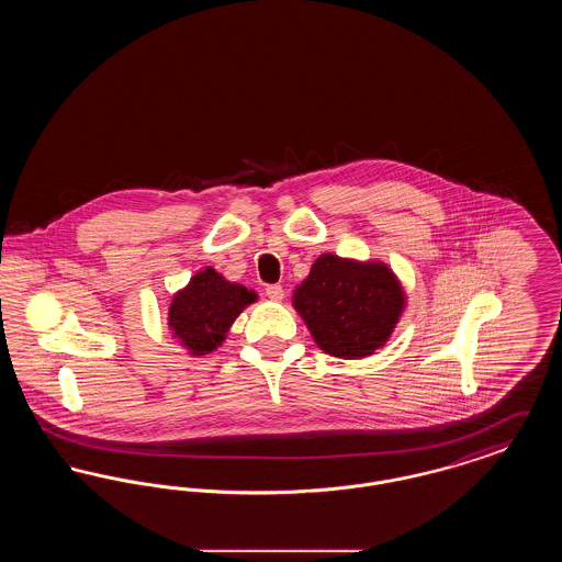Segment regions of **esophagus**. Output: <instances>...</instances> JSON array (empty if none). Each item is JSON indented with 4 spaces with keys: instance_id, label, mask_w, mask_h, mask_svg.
I'll use <instances>...</instances> for the list:
<instances>
[{
    "instance_id": "esophagus-1",
    "label": "esophagus",
    "mask_w": 562,
    "mask_h": 562,
    "mask_svg": "<svg viewBox=\"0 0 562 562\" xmlns=\"http://www.w3.org/2000/svg\"><path fill=\"white\" fill-rule=\"evenodd\" d=\"M266 294H268L271 301H282L284 299V289L280 284H269L268 289H266Z\"/></svg>"
}]
</instances>
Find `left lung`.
<instances>
[{
	"mask_svg": "<svg viewBox=\"0 0 562 562\" xmlns=\"http://www.w3.org/2000/svg\"><path fill=\"white\" fill-rule=\"evenodd\" d=\"M293 307L322 351L353 360L385 346L406 307V294L385 263L324 252L294 289Z\"/></svg>",
	"mask_w": 562,
	"mask_h": 562,
	"instance_id": "1",
	"label": "left lung"
}]
</instances>
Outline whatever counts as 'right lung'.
<instances>
[{
  "instance_id": "obj_1",
  "label": "right lung",
  "mask_w": 562,
  "mask_h": 562,
  "mask_svg": "<svg viewBox=\"0 0 562 562\" xmlns=\"http://www.w3.org/2000/svg\"><path fill=\"white\" fill-rule=\"evenodd\" d=\"M255 301V291L225 280L213 268L202 269L172 296L168 326L191 356H206L225 341L232 324Z\"/></svg>"
}]
</instances>
